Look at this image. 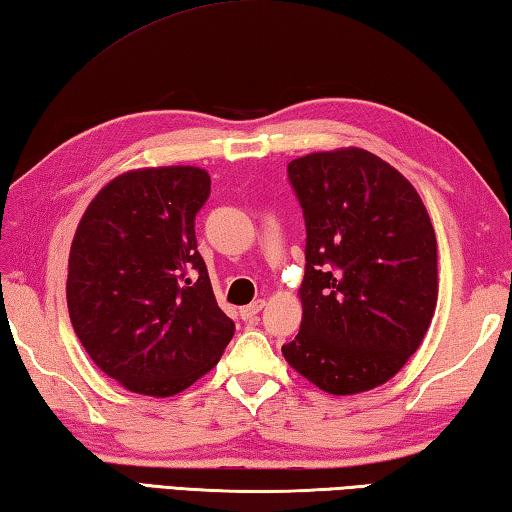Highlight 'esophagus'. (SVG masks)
Segmentation results:
<instances>
[{
  "label": "esophagus",
  "mask_w": 512,
  "mask_h": 512,
  "mask_svg": "<svg viewBox=\"0 0 512 512\" xmlns=\"http://www.w3.org/2000/svg\"><path fill=\"white\" fill-rule=\"evenodd\" d=\"M262 309H264V300H257L253 304L244 306V309L239 311V315H241V320H244V322H253L257 318V313L262 311Z\"/></svg>",
  "instance_id": "34e87169"
}]
</instances>
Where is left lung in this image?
<instances>
[{"mask_svg":"<svg viewBox=\"0 0 512 512\" xmlns=\"http://www.w3.org/2000/svg\"><path fill=\"white\" fill-rule=\"evenodd\" d=\"M302 206V324L282 353L322 392L387 383L423 342L436 309V235L405 176L360 147L288 163Z\"/></svg>","mask_w":512,"mask_h":512,"instance_id":"obj_1","label":"left lung"}]
</instances>
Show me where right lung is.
Returning <instances> with one entry per match:
<instances>
[{
	"instance_id": "obj_1",
	"label": "right lung",
	"mask_w": 512,
	"mask_h": 512,
	"mask_svg": "<svg viewBox=\"0 0 512 512\" xmlns=\"http://www.w3.org/2000/svg\"><path fill=\"white\" fill-rule=\"evenodd\" d=\"M208 197L210 174L201 167L125 172L96 194L73 237V331L91 360L134 394L183 392L235 336L194 235Z\"/></svg>"
}]
</instances>
